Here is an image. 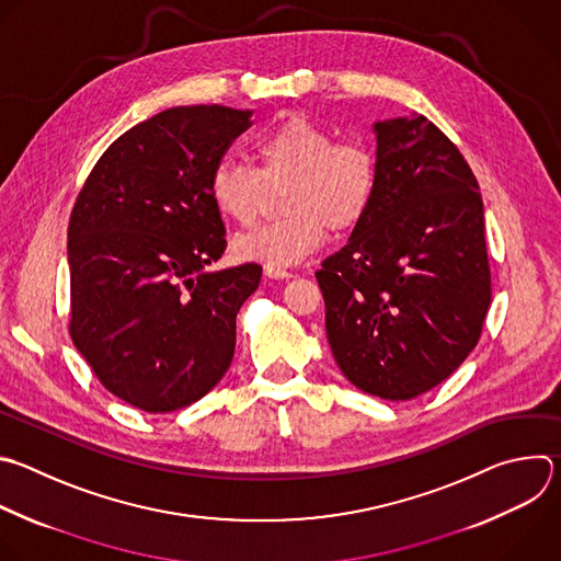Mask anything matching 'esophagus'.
I'll return each mask as SVG.
<instances>
[{
  "mask_svg": "<svg viewBox=\"0 0 561 561\" xmlns=\"http://www.w3.org/2000/svg\"><path fill=\"white\" fill-rule=\"evenodd\" d=\"M264 275L271 277V279H290L293 277V273H288L284 268H271V266L264 268Z\"/></svg>",
  "mask_w": 561,
  "mask_h": 561,
  "instance_id": "34e87169",
  "label": "esophagus"
}]
</instances>
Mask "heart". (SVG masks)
Masks as SVG:
<instances>
[{
    "label": "heart",
    "instance_id": "heart-1",
    "mask_svg": "<svg viewBox=\"0 0 561 561\" xmlns=\"http://www.w3.org/2000/svg\"><path fill=\"white\" fill-rule=\"evenodd\" d=\"M257 169L220 160L209 178L216 211L251 225L282 192L279 222L242 233L231 251L242 262L286 268L304 262L328 240V229L358 227L377 196V158L363 142L336 136L304 114H293L262 131L255 142Z\"/></svg>",
    "mask_w": 561,
    "mask_h": 561
}]
</instances>
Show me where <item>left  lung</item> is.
Returning <instances> with one entry per match:
<instances>
[{
    "label": "left lung",
    "instance_id": "8db88e82",
    "mask_svg": "<svg viewBox=\"0 0 561 561\" xmlns=\"http://www.w3.org/2000/svg\"><path fill=\"white\" fill-rule=\"evenodd\" d=\"M377 196L314 273L343 377L386 401L416 399L476 347L491 304L480 186L425 116L371 125Z\"/></svg>",
    "mask_w": 561,
    "mask_h": 561
}]
</instances>
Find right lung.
Instances as JSON below:
<instances>
[{"instance_id": "1", "label": "right lung", "mask_w": 561, "mask_h": 561, "mask_svg": "<svg viewBox=\"0 0 561 561\" xmlns=\"http://www.w3.org/2000/svg\"><path fill=\"white\" fill-rule=\"evenodd\" d=\"M251 116L186 105L134 125L72 209L70 336L99 381L142 412L201 401L233 360L236 317L262 266L209 271L227 247L209 178Z\"/></svg>"}]
</instances>
